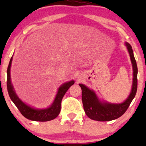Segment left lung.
I'll use <instances>...</instances> for the list:
<instances>
[{
  "label": "left lung",
  "instance_id": "left-lung-1",
  "mask_svg": "<svg viewBox=\"0 0 146 146\" xmlns=\"http://www.w3.org/2000/svg\"><path fill=\"white\" fill-rule=\"evenodd\" d=\"M129 54L133 67V84L131 92L127 98L121 104H110L101 102L94 92L90 90L82 84L79 86L82 89V100L84 110L87 116L92 119L100 121H111L118 118L124 113L134 98L137 88V67L132 48L129 43L125 42Z\"/></svg>",
  "mask_w": 146,
  "mask_h": 146
}]
</instances>
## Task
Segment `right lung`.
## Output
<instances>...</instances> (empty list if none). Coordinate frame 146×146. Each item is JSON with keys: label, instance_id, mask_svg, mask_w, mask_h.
<instances>
[{"label": "right lung", "instance_id": "obj_1", "mask_svg": "<svg viewBox=\"0 0 146 146\" xmlns=\"http://www.w3.org/2000/svg\"><path fill=\"white\" fill-rule=\"evenodd\" d=\"M13 56L10 60L9 66L7 68V90L11 100L13 102L19 110L21 111L22 115L26 118L33 121H47L56 118L59 115L61 110V102L66 92L69 88L74 84V81L72 80L65 82L58 88L57 94L56 96L54 101L52 104L46 109H36L33 108L27 104H26L17 96L13 86L11 80V66Z\"/></svg>", "mask_w": 146, "mask_h": 146}]
</instances>
